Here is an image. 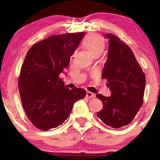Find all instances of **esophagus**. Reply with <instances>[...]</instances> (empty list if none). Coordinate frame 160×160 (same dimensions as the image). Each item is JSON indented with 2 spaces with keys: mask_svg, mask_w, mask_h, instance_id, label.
Masks as SVG:
<instances>
[{
  "mask_svg": "<svg viewBox=\"0 0 160 160\" xmlns=\"http://www.w3.org/2000/svg\"><path fill=\"white\" fill-rule=\"evenodd\" d=\"M86 97L89 98H93L95 97V93H92V92H91L88 91L87 92H86Z\"/></svg>",
  "mask_w": 160,
  "mask_h": 160,
  "instance_id": "1",
  "label": "esophagus"
}]
</instances>
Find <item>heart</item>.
Listing matches in <instances>:
<instances>
[{
	"label": "heart",
	"mask_w": 160,
	"mask_h": 160,
	"mask_svg": "<svg viewBox=\"0 0 160 160\" xmlns=\"http://www.w3.org/2000/svg\"><path fill=\"white\" fill-rule=\"evenodd\" d=\"M82 47L93 56L98 57L104 52L105 49V42L102 37L92 34L86 36L82 40Z\"/></svg>",
	"instance_id": "obj_1"
}]
</instances>
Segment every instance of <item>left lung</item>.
<instances>
[{
	"label": "left lung",
	"mask_w": 160,
	"mask_h": 160,
	"mask_svg": "<svg viewBox=\"0 0 160 160\" xmlns=\"http://www.w3.org/2000/svg\"><path fill=\"white\" fill-rule=\"evenodd\" d=\"M104 36L110 43L102 78L108 80L111 95H96L103 103L97 116L108 126L121 128L133 120L142 106L145 74L126 43L112 34Z\"/></svg>",
	"instance_id": "1"
}]
</instances>
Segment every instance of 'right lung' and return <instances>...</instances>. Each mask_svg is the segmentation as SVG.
I'll use <instances>...</instances> for the list:
<instances>
[{
    "label": "right lung",
    "mask_w": 160,
    "mask_h": 160,
    "mask_svg": "<svg viewBox=\"0 0 160 160\" xmlns=\"http://www.w3.org/2000/svg\"><path fill=\"white\" fill-rule=\"evenodd\" d=\"M84 34L50 36L28 51L20 71L19 90L26 116L38 129L47 131L62 125L75 102L86 96L85 89L65 87L59 77Z\"/></svg>",
    "instance_id": "right-lung-1"
}]
</instances>
